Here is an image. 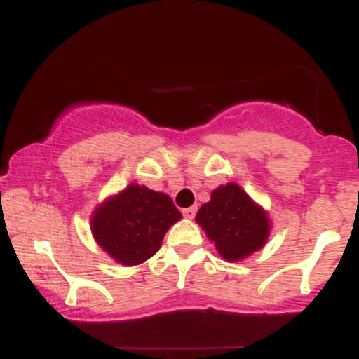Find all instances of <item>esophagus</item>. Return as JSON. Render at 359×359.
<instances>
[{
  "label": "esophagus",
  "instance_id": "34e87169",
  "mask_svg": "<svg viewBox=\"0 0 359 359\" xmlns=\"http://www.w3.org/2000/svg\"><path fill=\"white\" fill-rule=\"evenodd\" d=\"M196 212H197V208H196V205H192V208L184 209V211H182L184 217H187V219H192V217L196 216Z\"/></svg>",
  "mask_w": 359,
  "mask_h": 359
}]
</instances>
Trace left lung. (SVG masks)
<instances>
[{"mask_svg":"<svg viewBox=\"0 0 359 359\" xmlns=\"http://www.w3.org/2000/svg\"><path fill=\"white\" fill-rule=\"evenodd\" d=\"M196 221L214 241L217 253L229 262L262 248L270 233L266 214L236 184L216 189L211 201L199 209Z\"/></svg>","mask_w":359,"mask_h":359,"instance_id":"obj_1","label":"left lung"}]
</instances>
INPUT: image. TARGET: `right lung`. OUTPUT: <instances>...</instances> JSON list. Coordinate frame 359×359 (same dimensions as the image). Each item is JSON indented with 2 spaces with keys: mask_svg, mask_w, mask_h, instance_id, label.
<instances>
[{
  "mask_svg": "<svg viewBox=\"0 0 359 359\" xmlns=\"http://www.w3.org/2000/svg\"><path fill=\"white\" fill-rule=\"evenodd\" d=\"M182 217L167 194L128 185L96 209L90 229L121 265H138L158 251L167 229Z\"/></svg>",
  "mask_w": 359,
  "mask_h": 359,
  "instance_id": "right-lung-1",
  "label": "right lung"
}]
</instances>
